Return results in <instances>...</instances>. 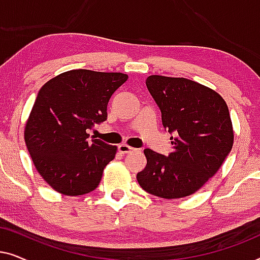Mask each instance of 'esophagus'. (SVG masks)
Here are the masks:
<instances>
[{
    "mask_svg": "<svg viewBox=\"0 0 260 260\" xmlns=\"http://www.w3.org/2000/svg\"><path fill=\"white\" fill-rule=\"evenodd\" d=\"M118 150L119 152H122V154H131V152H134L136 149L130 147V145L127 144H120L118 147Z\"/></svg>",
    "mask_w": 260,
    "mask_h": 260,
    "instance_id": "34e87169",
    "label": "esophagus"
}]
</instances>
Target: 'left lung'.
<instances>
[{
    "label": "left lung",
    "mask_w": 260,
    "mask_h": 260,
    "mask_svg": "<svg viewBox=\"0 0 260 260\" xmlns=\"http://www.w3.org/2000/svg\"><path fill=\"white\" fill-rule=\"evenodd\" d=\"M145 84L174 147L168 156L145 149L137 181L155 197H188L215 175L233 147L229 108L214 90L186 78L149 76Z\"/></svg>",
    "instance_id": "8db88e82"
}]
</instances>
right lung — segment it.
<instances>
[{
  "instance_id": "right-lung-1",
  "label": "right lung",
  "mask_w": 260,
  "mask_h": 260,
  "mask_svg": "<svg viewBox=\"0 0 260 260\" xmlns=\"http://www.w3.org/2000/svg\"><path fill=\"white\" fill-rule=\"evenodd\" d=\"M127 76L72 70L48 80L39 91L24 127V142L35 168L53 189L77 197L94 190L116 145L88 129L108 118V103Z\"/></svg>"
}]
</instances>
